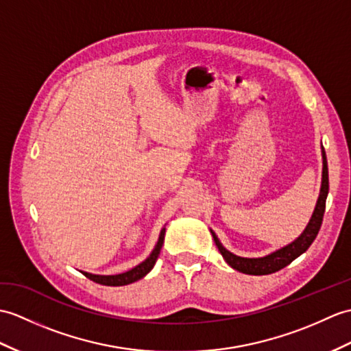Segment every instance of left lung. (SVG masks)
<instances>
[{
	"instance_id": "obj_1",
	"label": "left lung",
	"mask_w": 351,
	"mask_h": 351,
	"mask_svg": "<svg viewBox=\"0 0 351 351\" xmlns=\"http://www.w3.org/2000/svg\"><path fill=\"white\" fill-rule=\"evenodd\" d=\"M328 193H329V173H328V161H326V152L323 149V179H322V190H320L319 200H317V206L314 209L311 219H309L306 229L295 242H291L290 245L272 252V254H269L266 257H260V258H243V257L232 254L230 251H227L221 243H219L215 233L210 232L214 236L215 245L218 251L221 252V256L224 257L226 262L229 263L233 269H236V271H239L242 274L269 275V274L278 272L280 269L286 267L296 257H299L302 252H305L317 238V234H319V230L323 223Z\"/></svg>"
}]
</instances>
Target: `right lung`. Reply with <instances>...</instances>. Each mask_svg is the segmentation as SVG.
<instances>
[{
    "instance_id": "obj_1",
    "label": "right lung",
    "mask_w": 351,
    "mask_h": 351,
    "mask_svg": "<svg viewBox=\"0 0 351 351\" xmlns=\"http://www.w3.org/2000/svg\"><path fill=\"white\" fill-rule=\"evenodd\" d=\"M165 233H166V229H162L161 233H160V238H158V242L156 248H154V251L151 252V256L145 260V262H142L141 265H137L136 267H133L132 271H127L124 274H119V275H93V274H86L84 272V275L86 276V278H89L94 282H99V284H103V286H127V284H132L137 280L143 278V276L148 274L151 269L154 267V265H156L157 258L160 256V250H161V245H162V241H165Z\"/></svg>"
}]
</instances>
